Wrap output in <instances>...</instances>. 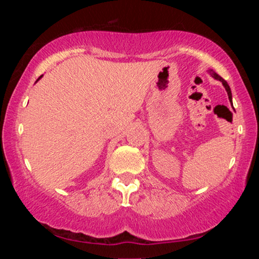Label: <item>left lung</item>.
Instances as JSON below:
<instances>
[{
    "mask_svg": "<svg viewBox=\"0 0 259 259\" xmlns=\"http://www.w3.org/2000/svg\"><path fill=\"white\" fill-rule=\"evenodd\" d=\"M208 73H210V74H211V75L214 77V79H217V80H219V81H222V82H223V84H224V87H225V90H226V92H228V95H229V100H230V101H231V100H232V94H231V90H230V86H229V84H228V82H226V81H225L224 79H223V77H222V76H219L217 73H214V72H213V70H212V69H210V70H208Z\"/></svg>",
    "mask_w": 259,
    "mask_h": 259,
    "instance_id": "obj_1",
    "label": "left lung"
}]
</instances>
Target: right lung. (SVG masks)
I'll return each instance as SVG.
<instances>
[{
  "label": "right lung",
  "mask_w": 259,
  "mask_h": 259,
  "mask_svg": "<svg viewBox=\"0 0 259 259\" xmlns=\"http://www.w3.org/2000/svg\"><path fill=\"white\" fill-rule=\"evenodd\" d=\"M41 76H42V75H41ZM41 76H40V77H38V79H37L36 81H38V80H40V79H41Z\"/></svg>",
  "instance_id": "1"
}]
</instances>
